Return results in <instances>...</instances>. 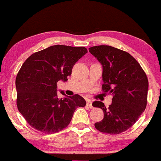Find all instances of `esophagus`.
<instances>
[{
  "label": "esophagus",
  "mask_w": 161,
  "mask_h": 161,
  "mask_svg": "<svg viewBox=\"0 0 161 161\" xmlns=\"http://www.w3.org/2000/svg\"><path fill=\"white\" fill-rule=\"evenodd\" d=\"M86 104H87V106L89 107V108H93V106H92V102L91 101V100L87 99L86 100Z\"/></svg>",
  "instance_id": "34e87169"
}]
</instances>
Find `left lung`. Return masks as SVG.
<instances>
[{"label": "left lung", "mask_w": 161, "mask_h": 161, "mask_svg": "<svg viewBox=\"0 0 161 161\" xmlns=\"http://www.w3.org/2000/svg\"><path fill=\"white\" fill-rule=\"evenodd\" d=\"M102 66V89L113 95L107 108L101 101L93 107L104 112V119L95 124L100 132L119 134L132 126L147 105L148 80L137 60L129 53L109 45L89 47Z\"/></svg>", "instance_id": "left-lung-1"}]
</instances>
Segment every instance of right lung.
<instances>
[{"mask_svg":"<svg viewBox=\"0 0 161 161\" xmlns=\"http://www.w3.org/2000/svg\"><path fill=\"white\" fill-rule=\"evenodd\" d=\"M88 52L85 47L53 45L31 55L16 78V104L31 126L44 133H55L69 124L77 108L86 101L79 95L57 96V83L66 82L73 66Z\"/></svg>","mask_w":161,"mask_h":161,"instance_id":"1","label":"right lung"}]
</instances>
